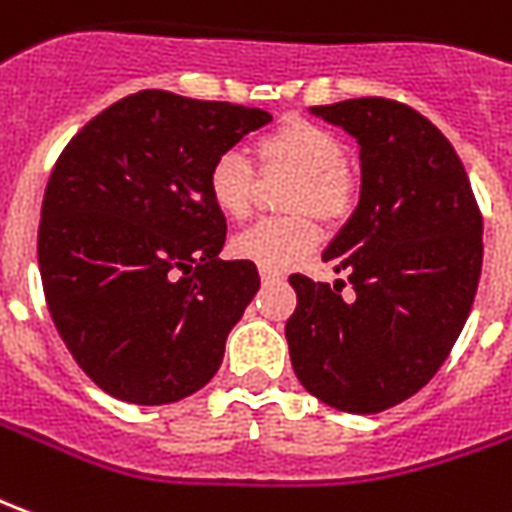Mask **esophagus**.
Returning <instances> with one entry per match:
<instances>
[{
  "instance_id": "34e87169",
  "label": "esophagus",
  "mask_w": 512,
  "mask_h": 512,
  "mask_svg": "<svg viewBox=\"0 0 512 512\" xmlns=\"http://www.w3.org/2000/svg\"><path fill=\"white\" fill-rule=\"evenodd\" d=\"M282 274L280 271H271V268H260V280L263 282H277Z\"/></svg>"
}]
</instances>
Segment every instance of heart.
Listing matches in <instances>:
<instances>
[{
	"instance_id": "heart-1",
	"label": "heart",
	"mask_w": 512,
	"mask_h": 512,
	"mask_svg": "<svg viewBox=\"0 0 512 512\" xmlns=\"http://www.w3.org/2000/svg\"><path fill=\"white\" fill-rule=\"evenodd\" d=\"M255 157L266 174H291L282 207L291 216L263 219L232 238V255L260 268H288L321 241L316 213L330 224L355 210L357 182L343 163L341 138L321 124L293 119L263 135ZM207 196L224 219L241 221L252 210L255 171L238 152H221L207 171Z\"/></svg>"
}]
</instances>
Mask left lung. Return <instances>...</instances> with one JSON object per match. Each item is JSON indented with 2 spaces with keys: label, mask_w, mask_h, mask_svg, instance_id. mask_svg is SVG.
<instances>
[{
  "label": "left lung",
  "mask_w": 512,
  "mask_h": 512,
  "mask_svg": "<svg viewBox=\"0 0 512 512\" xmlns=\"http://www.w3.org/2000/svg\"><path fill=\"white\" fill-rule=\"evenodd\" d=\"M360 146V199L324 260L355 299L291 274V363L324 405L371 416L435 377L471 313L482 216L460 157L413 107L380 96L310 107Z\"/></svg>",
  "instance_id": "1"
}]
</instances>
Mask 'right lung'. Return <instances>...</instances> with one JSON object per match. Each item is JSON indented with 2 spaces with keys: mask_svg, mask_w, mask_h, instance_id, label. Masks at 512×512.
I'll list each match as a JSON object with an SVG mask.
<instances>
[{
  "mask_svg": "<svg viewBox=\"0 0 512 512\" xmlns=\"http://www.w3.org/2000/svg\"><path fill=\"white\" fill-rule=\"evenodd\" d=\"M271 113L138 91L102 110L57 157L38 268L71 357L110 396L169 405L205 388L260 288L249 260H221L227 219L210 163Z\"/></svg>",
  "mask_w": 512,
  "mask_h": 512,
  "instance_id": "1",
  "label": "right lung"
}]
</instances>
